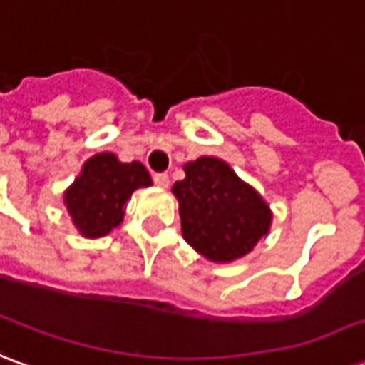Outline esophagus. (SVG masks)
<instances>
[{
    "label": "esophagus",
    "instance_id": "obj_1",
    "mask_svg": "<svg viewBox=\"0 0 365 365\" xmlns=\"http://www.w3.org/2000/svg\"><path fill=\"white\" fill-rule=\"evenodd\" d=\"M153 180L157 187H161V188L169 187V175H167V173H157V175H153Z\"/></svg>",
    "mask_w": 365,
    "mask_h": 365
}]
</instances>
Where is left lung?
<instances>
[{"mask_svg":"<svg viewBox=\"0 0 365 365\" xmlns=\"http://www.w3.org/2000/svg\"><path fill=\"white\" fill-rule=\"evenodd\" d=\"M187 177L173 185L182 237L206 259L228 263L267 236L269 204L237 177L228 163L200 157L185 165Z\"/></svg>","mask_w":365,"mask_h":365,"instance_id":"left-lung-1","label":"left lung"}]
</instances>
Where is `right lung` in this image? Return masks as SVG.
I'll list each match as a JSON object with an SVG mask.
<instances>
[{"instance_id":"right-lung-1","label":"right lung","mask_w":365,"mask_h":365,"mask_svg":"<svg viewBox=\"0 0 365 365\" xmlns=\"http://www.w3.org/2000/svg\"><path fill=\"white\" fill-rule=\"evenodd\" d=\"M143 187H151V177L141 163H121L113 153H98L66 188L64 204L82 236L102 237L120 226L133 190Z\"/></svg>"}]
</instances>
